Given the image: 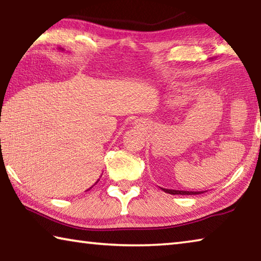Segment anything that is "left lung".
<instances>
[{
    "label": "left lung",
    "instance_id": "8db88e82",
    "mask_svg": "<svg viewBox=\"0 0 261 261\" xmlns=\"http://www.w3.org/2000/svg\"><path fill=\"white\" fill-rule=\"evenodd\" d=\"M162 191H165L166 193H170V194H200L202 191H180V190H171V189H163L161 188Z\"/></svg>",
    "mask_w": 261,
    "mask_h": 261
}]
</instances>
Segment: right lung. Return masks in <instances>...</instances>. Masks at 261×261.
Segmentation results:
<instances>
[{
  "label": "right lung",
  "instance_id": "obj_1",
  "mask_svg": "<svg viewBox=\"0 0 261 261\" xmlns=\"http://www.w3.org/2000/svg\"><path fill=\"white\" fill-rule=\"evenodd\" d=\"M62 50H63V49H62ZM98 180H99V179H98ZM98 180H96V183H98ZM90 189H91V188H90Z\"/></svg>",
  "mask_w": 261,
  "mask_h": 261
}]
</instances>
